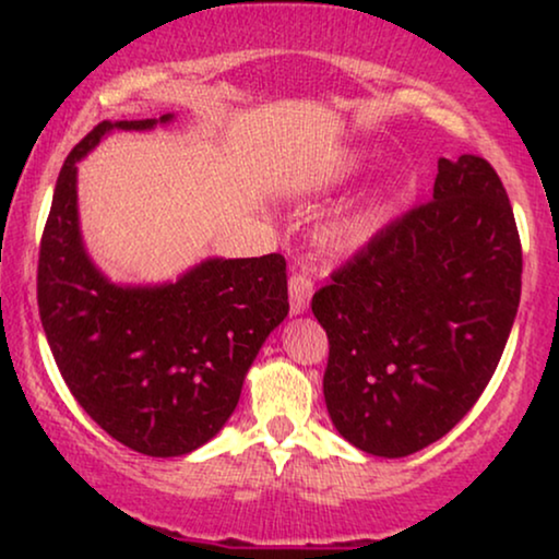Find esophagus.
Masks as SVG:
<instances>
[{
  "label": "esophagus",
  "mask_w": 559,
  "mask_h": 559,
  "mask_svg": "<svg viewBox=\"0 0 559 559\" xmlns=\"http://www.w3.org/2000/svg\"><path fill=\"white\" fill-rule=\"evenodd\" d=\"M310 297H312L310 274L295 272L293 277H289V310H293V316H300V312L308 310Z\"/></svg>",
  "instance_id": "obj_1"
}]
</instances>
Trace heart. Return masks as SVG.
<instances>
[{"label":"heart","instance_id":"b5f03b06","mask_svg":"<svg viewBox=\"0 0 559 559\" xmlns=\"http://www.w3.org/2000/svg\"><path fill=\"white\" fill-rule=\"evenodd\" d=\"M358 163H361V155H354V157H348L346 163H343V167H341V175L338 178H346L348 173H354L356 167H358ZM358 228H361V218H354L348 224V231H358Z\"/></svg>","mask_w":559,"mask_h":559}]
</instances>
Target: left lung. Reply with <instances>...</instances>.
Returning a JSON list of instances; mask_svg holds the SVG:
<instances>
[{
  "label": "left lung",
  "instance_id": "8db88e82",
  "mask_svg": "<svg viewBox=\"0 0 559 559\" xmlns=\"http://www.w3.org/2000/svg\"><path fill=\"white\" fill-rule=\"evenodd\" d=\"M522 295V241L484 157H442L432 201L404 213L312 297L331 354L335 430L404 457L448 435L491 381Z\"/></svg>",
  "mask_w": 559,
  "mask_h": 559
}]
</instances>
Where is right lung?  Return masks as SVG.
<instances>
[{
    "label": "right lung",
    "instance_id": "right-lung-1",
    "mask_svg": "<svg viewBox=\"0 0 559 559\" xmlns=\"http://www.w3.org/2000/svg\"><path fill=\"white\" fill-rule=\"evenodd\" d=\"M173 114L102 121L66 157L37 264V305L52 358L94 423L152 457L193 453L231 417L243 377L287 318L282 254L205 259L165 285H114L79 226V167L111 129H152Z\"/></svg>",
    "mask_w": 559,
    "mask_h": 559
}]
</instances>
